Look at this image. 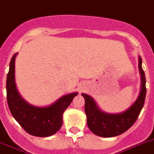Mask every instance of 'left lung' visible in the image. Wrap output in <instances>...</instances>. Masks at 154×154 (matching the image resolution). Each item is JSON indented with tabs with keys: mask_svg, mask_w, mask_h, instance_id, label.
<instances>
[{
	"mask_svg": "<svg viewBox=\"0 0 154 154\" xmlns=\"http://www.w3.org/2000/svg\"><path fill=\"white\" fill-rule=\"evenodd\" d=\"M138 68L141 74V91L137 100L126 111L121 113L110 114L101 111L94 100L86 94H82L85 99V112L90 130L97 136L109 138L123 134L134 124L144 105L146 88L145 72L142 68V58L139 57Z\"/></svg>",
	"mask_w": 154,
	"mask_h": 154,
	"instance_id": "1",
	"label": "left lung"
}]
</instances>
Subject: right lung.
I'll list each match as a JSON object with an SVG mask.
<instances>
[{
  "mask_svg": "<svg viewBox=\"0 0 154 154\" xmlns=\"http://www.w3.org/2000/svg\"><path fill=\"white\" fill-rule=\"evenodd\" d=\"M17 53L11 58L7 75L6 91L8 105L11 115L28 134L37 137L51 136L63 124V113L78 93L60 97L47 107H37L25 101L17 91L15 82V60Z\"/></svg>",
  "mask_w": 154,
  "mask_h": 154,
  "instance_id": "1",
  "label": "right lung"
}]
</instances>
